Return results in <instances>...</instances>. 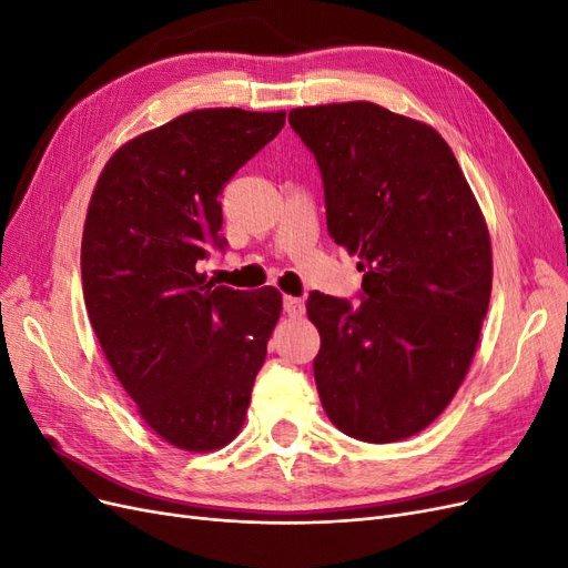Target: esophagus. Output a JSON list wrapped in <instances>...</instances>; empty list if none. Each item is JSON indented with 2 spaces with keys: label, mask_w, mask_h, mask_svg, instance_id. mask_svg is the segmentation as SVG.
<instances>
[{
  "label": "esophagus",
  "mask_w": 568,
  "mask_h": 568,
  "mask_svg": "<svg viewBox=\"0 0 568 568\" xmlns=\"http://www.w3.org/2000/svg\"><path fill=\"white\" fill-rule=\"evenodd\" d=\"M284 313L288 317H301L305 313V301L296 296H284Z\"/></svg>",
  "instance_id": "esophagus-1"
}]
</instances>
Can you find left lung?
<instances>
[{
    "instance_id": "obj_1",
    "label": "left lung",
    "mask_w": 568,
    "mask_h": 568,
    "mask_svg": "<svg viewBox=\"0 0 568 568\" xmlns=\"http://www.w3.org/2000/svg\"><path fill=\"white\" fill-rule=\"evenodd\" d=\"M288 125L320 165L326 230L365 272L359 303L320 291L305 303L322 407L357 440L409 438L450 405L476 353L493 286L486 217L432 125L372 101L294 109Z\"/></svg>"
}]
</instances>
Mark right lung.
Instances as JSON below:
<instances>
[{"mask_svg":"<svg viewBox=\"0 0 568 568\" xmlns=\"http://www.w3.org/2000/svg\"><path fill=\"white\" fill-rule=\"evenodd\" d=\"M284 120L189 111L120 146L90 199L80 267L92 329L142 419L180 450L211 453L242 432L282 315L274 286H215L196 263L225 246L222 186Z\"/></svg>","mask_w":568,"mask_h":568,"instance_id":"add662e5","label":"right lung"}]
</instances>
